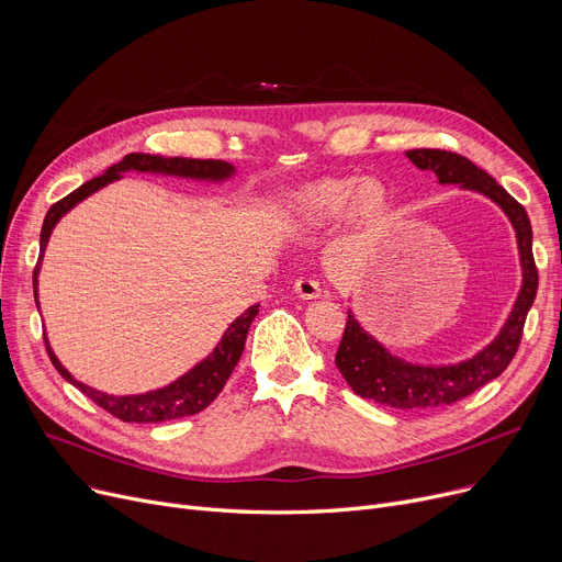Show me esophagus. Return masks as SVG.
<instances>
[{"mask_svg":"<svg viewBox=\"0 0 562 562\" xmlns=\"http://www.w3.org/2000/svg\"><path fill=\"white\" fill-rule=\"evenodd\" d=\"M293 291H296L299 296L305 301H314L321 296V284L310 278H301V280H296V284H293Z\"/></svg>","mask_w":562,"mask_h":562,"instance_id":"obj_1","label":"esophagus"}]
</instances>
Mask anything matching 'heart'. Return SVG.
<instances>
[{
	"mask_svg": "<svg viewBox=\"0 0 562 562\" xmlns=\"http://www.w3.org/2000/svg\"><path fill=\"white\" fill-rule=\"evenodd\" d=\"M344 214L346 225L369 234L394 214V195L375 177L330 175L305 184L282 204V221L299 232H316L333 225Z\"/></svg>",
	"mask_w": 562,
	"mask_h": 562,
	"instance_id": "b5f03b06",
	"label": "heart"
}]
</instances>
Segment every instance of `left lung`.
Here are the masks:
<instances>
[{
	"label": "left lung",
	"instance_id": "obj_1",
	"mask_svg": "<svg viewBox=\"0 0 562 562\" xmlns=\"http://www.w3.org/2000/svg\"><path fill=\"white\" fill-rule=\"evenodd\" d=\"M405 157L422 170H432L439 184H456L483 193L496 202L504 214L510 218L517 248L521 261V289L515 301L510 316L504 328L474 358L458 364H439L424 367L405 362L373 339L358 323V318L348 312L346 330L335 356V364L341 371L350 390L362 398L382 403L398 409H426L451 405L469 394H474L490 380L498 378L513 362L515 352L521 341L526 314L536 301L538 293V269L533 259V229L524 206L504 189L496 184L483 168L471 164L467 157L447 150H407Z\"/></svg>",
	"mask_w": 562,
	"mask_h": 562
}]
</instances>
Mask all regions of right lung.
<instances>
[{
    "instance_id": "obj_1",
    "label": "right lung",
    "mask_w": 562,
    "mask_h": 562,
    "mask_svg": "<svg viewBox=\"0 0 562 562\" xmlns=\"http://www.w3.org/2000/svg\"><path fill=\"white\" fill-rule=\"evenodd\" d=\"M127 170H138V172H159V175H175V177H189V180H210V182H223L229 175H234V166L221 159H184V157H159V155H143V153H132L123 161L113 164L104 175L95 177L91 182H83L77 191L66 195L64 200H58L56 204L49 206V212L43 221L41 229V259L45 252V246L49 241V234L54 225L61 221L64 214H68L77 202L95 193L98 189L121 180L123 172ZM41 259L34 269V291H36V305H38V273H41ZM259 312V305L248 307L239 318H236L232 326L223 333L221 341L212 350V356H206L200 364H195L189 373L182 378H177L170 382L168 387L147 392V394H136V396H111L104 392H98L93 387L83 385V382L75 380L64 364L56 360V356L49 348V341L45 339L47 346V356L54 364V369L61 373L68 382L98 403L102 409H106L109 415L117 417L121 422L127 424H159V422H170V419H180V417H191L202 412L206 405H210L221 390L225 387L227 378L232 375L236 362H239L244 346H246V335L250 323L255 321Z\"/></svg>"
}]
</instances>
